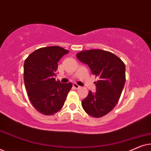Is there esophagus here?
<instances>
[{
    "label": "esophagus",
    "mask_w": 151,
    "mask_h": 151,
    "mask_svg": "<svg viewBox=\"0 0 151 151\" xmlns=\"http://www.w3.org/2000/svg\"><path fill=\"white\" fill-rule=\"evenodd\" d=\"M73 86L75 88H76V89H78V88H80V86H79V85H78L77 84H76V83H73Z\"/></svg>",
    "instance_id": "1"
}]
</instances>
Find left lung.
Here are the masks:
<instances>
[{
  "mask_svg": "<svg viewBox=\"0 0 151 151\" xmlns=\"http://www.w3.org/2000/svg\"><path fill=\"white\" fill-rule=\"evenodd\" d=\"M76 56L100 78L95 82L96 91H90L82 100V108L92 117L104 116L114 108L120 98L126 81L124 63L117 55L101 49L83 51Z\"/></svg>",
  "mask_w": 151,
  "mask_h": 151,
  "instance_id": "1",
  "label": "left lung"
}]
</instances>
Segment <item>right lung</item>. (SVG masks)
<instances>
[{
    "label": "right lung",
    "mask_w": 151,
    "mask_h": 151,
    "mask_svg": "<svg viewBox=\"0 0 151 151\" xmlns=\"http://www.w3.org/2000/svg\"><path fill=\"white\" fill-rule=\"evenodd\" d=\"M69 51L58 46L40 48L24 63V82L31 103L44 115L57 113L65 104L72 84L55 80L58 63Z\"/></svg>",
    "instance_id": "obj_1"
}]
</instances>
